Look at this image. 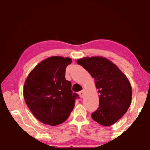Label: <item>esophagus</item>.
Listing matches in <instances>:
<instances>
[{
	"mask_svg": "<svg viewBox=\"0 0 150 150\" xmlns=\"http://www.w3.org/2000/svg\"><path fill=\"white\" fill-rule=\"evenodd\" d=\"M79 96L81 97V98H84V90H81V91H80V92H79Z\"/></svg>",
	"mask_w": 150,
	"mask_h": 150,
	"instance_id": "1",
	"label": "esophagus"
}]
</instances>
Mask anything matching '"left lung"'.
Returning a JSON list of instances; mask_svg holds the SVG:
<instances>
[{
    "mask_svg": "<svg viewBox=\"0 0 150 150\" xmlns=\"http://www.w3.org/2000/svg\"><path fill=\"white\" fill-rule=\"evenodd\" d=\"M95 79L99 93V105L92 114L98 124L110 126L124 116L129 107L132 88L127 77L115 64L101 57H84L77 60Z\"/></svg>",
    "mask_w": 150,
    "mask_h": 150,
    "instance_id": "left-lung-1",
    "label": "left lung"
}]
</instances>
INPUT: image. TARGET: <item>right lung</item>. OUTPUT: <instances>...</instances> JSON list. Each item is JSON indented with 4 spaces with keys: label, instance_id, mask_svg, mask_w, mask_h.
<instances>
[{
    "label": "right lung",
    "instance_id": "right-lung-1",
    "mask_svg": "<svg viewBox=\"0 0 150 150\" xmlns=\"http://www.w3.org/2000/svg\"><path fill=\"white\" fill-rule=\"evenodd\" d=\"M72 60L52 57L43 60L26 77L23 96L33 115L43 124L54 126L68 118L79 96L66 80V68Z\"/></svg>",
    "mask_w": 150,
    "mask_h": 150
}]
</instances>
